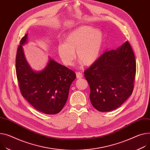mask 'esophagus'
<instances>
[{
    "label": "esophagus",
    "instance_id": "34e87169",
    "mask_svg": "<svg viewBox=\"0 0 150 150\" xmlns=\"http://www.w3.org/2000/svg\"><path fill=\"white\" fill-rule=\"evenodd\" d=\"M76 77L77 79H80V78L83 77V74L80 72H76Z\"/></svg>",
    "mask_w": 150,
    "mask_h": 150
}]
</instances>
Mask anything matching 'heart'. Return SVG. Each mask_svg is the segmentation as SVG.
<instances>
[{"label": "heart", "mask_w": 150, "mask_h": 150, "mask_svg": "<svg viewBox=\"0 0 150 150\" xmlns=\"http://www.w3.org/2000/svg\"><path fill=\"white\" fill-rule=\"evenodd\" d=\"M104 42V37L100 30L82 26L75 29L65 37L64 44L57 47V52L63 64L73 65L77 57L83 65L93 64L99 57Z\"/></svg>", "instance_id": "heart-1"}]
</instances>
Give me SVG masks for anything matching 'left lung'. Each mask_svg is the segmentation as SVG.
Returning a JSON list of instances; mask_svg holds the SVG:
<instances>
[{
  "instance_id": "left-lung-1",
  "label": "left lung",
  "mask_w": 150,
  "mask_h": 150,
  "mask_svg": "<svg viewBox=\"0 0 150 150\" xmlns=\"http://www.w3.org/2000/svg\"><path fill=\"white\" fill-rule=\"evenodd\" d=\"M84 74L92 105L100 112L117 109L134 88L136 61L130 44L126 41L116 50L105 52Z\"/></svg>"
}]
</instances>
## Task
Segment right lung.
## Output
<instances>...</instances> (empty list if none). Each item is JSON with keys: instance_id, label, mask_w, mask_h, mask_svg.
<instances>
[{"instance_id": "add662e5", "label": "right lung", "mask_w": 150, "mask_h": 150, "mask_svg": "<svg viewBox=\"0 0 150 150\" xmlns=\"http://www.w3.org/2000/svg\"><path fill=\"white\" fill-rule=\"evenodd\" d=\"M27 40L26 34L20 41L16 59L21 94L37 110L49 115L59 113L67 101L76 74L50 58L44 70L39 72L33 71L26 61L22 47Z\"/></svg>"}]
</instances>
